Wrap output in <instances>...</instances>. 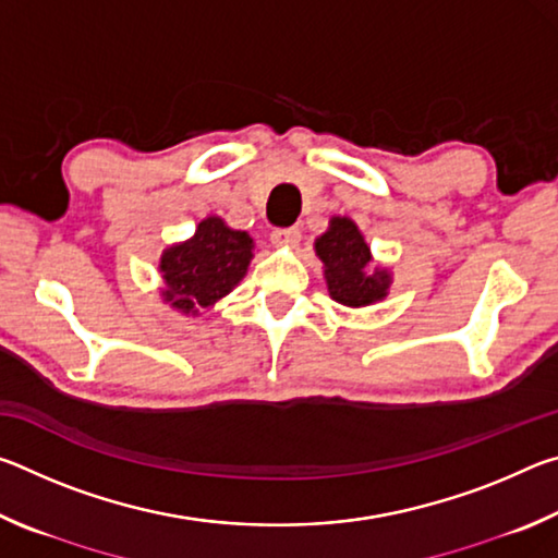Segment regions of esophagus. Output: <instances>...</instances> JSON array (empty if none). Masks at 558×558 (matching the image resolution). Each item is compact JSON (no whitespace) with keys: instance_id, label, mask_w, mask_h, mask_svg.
<instances>
[{"instance_id":"esophagus-1","label":"esophagus","mask_w":558,"mask_h":558,"mask_svg":"<svg viewBox=\"0 0 558 558\" xmlns=\"http://www.w3.org/2000/svg\"><path fill=\"white\" fill-rule=\"evenodd\" d=\"M272 245H282V248H295L300 243V229L298 226H290V229H276L270 233Z\"/></svg>"}]
</instances>
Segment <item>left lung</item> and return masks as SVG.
<instances>
[{
    "instance_id": "8db88e82",
    "label": "left lung",
    "mask_w": 558,
    "mask_h": 558,
    "mask_svg": "<svg viewBox=\"0 0 558 558\" xmlns=\"http://www.w3.org/2000/svg\"><path fill=\"white\" fill-rule=\"evenodd\" d=\"M323 260L329 298L344 307H369L389 295L391 268L374 263L372 245L349 216H332L327 231L315 239Z\"/></svg>"
}]
</instances>
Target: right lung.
Listing matches in <instances>:
<instances>
[{
  "label": "right lung",
  "instance_id": "right-lung-1",
  "mask_svg": "<svg viewBox=\"0 0 558 558\" xmlns=\"http://www.w3.org/2000/svg\"><path fill=\"white\" fill-rule=\"evenodd\" d=\"M248 231H235L221 216H206L192 239L167 245L159 256L165 305L184 317H199L202 307H214L239 286L253 260Z\"/></svg>",
  "mask_w": 558,
  "mask_h": 558
}]
</instances>
